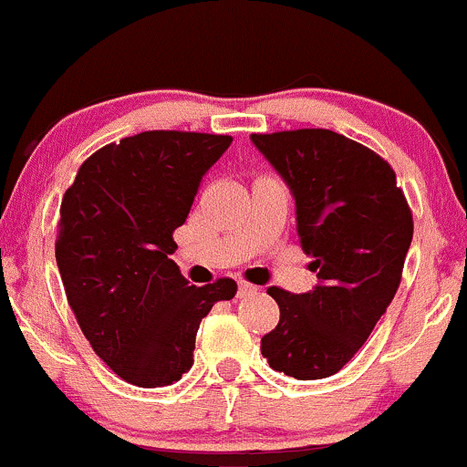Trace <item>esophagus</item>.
Masks as SVG:
<instances>
[{"instance_id":"1","label":"esophagus","mask_w":467,"mask_h":467,"mask_svg":"<svg viewBox=\"0 0 467 467\" xmlns=\"http://www.w3.org/2000/svg\"><path fill=\"white\" fill-rule=\"evenodd\" d=\"M256 290H258V287L252 285V283H247V281L238 283V296H247V295H252V292H256Z\"/></svg>"}]
</instances>
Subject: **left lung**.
Returning <instances> with one entry per match:
<instances>
[{
  "instance_id": "obj_1",
  "label": "left lung",
  "mask_w": 467,
  "mask_h": 467,
  "mask_svg": "<svg viewBox=\"0 0 467 467\" xmlns=\"http://www.w3.org/2000/svg\"><path fill=\"white\" fill-rule=\"evenodd\" d=\"M296 202L301 247L319 285L292 295L261 339L269 367L296 379L335 376L373 333L396 296L413 235L396 172L378 152L324 128L252 134Z\"/></svg>"
}]
</instances>
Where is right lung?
Wrapping results in <instances>:
<instances>
[{
    "mask_svg": "<svg viewBox=\"0 0 467 467\" xmlns=\"http://www.w3.org/2000/svg\"><path fill=\"white\" fill-rule=\"evenodd\" d=\"M229 134L148 130L78 168L57 220L67 301L94 353L130 384L163 387L193 367L200 321L234 299V278L189 285L171 254Z\"/></svg>",
    "mask_w": 467,
    "mask_h": 467,
    "instance_id": "add662e5",
    "label": "right lung"
}]
</instances>
